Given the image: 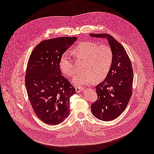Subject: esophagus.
Here are the masks:
<instances>
[{"label":"esophagus","instance_id":"obj_1","mask_svg":"<svg viewBox=\"0 0 154 154\" xmlns=\"http://www.w3.org/2000/svg\"><path fill=\"white\" fill-rule=\"evenodd\" d=\"M75 89H76V92H78V93H79V92H82V91L84 90L83 88L80 87H76Z\"/></svg>","mask_w":154,"mask_h":154}]
</instances>
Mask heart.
I'll return each instance as SVG.
<instances>
[{"instance_id": "b5f03b06", "label": "heart", "mask_w": 154, "mask_h": 154, "mask_svg": "<svg viewBox=\"0 0 154 154\" xmlns=\"http://www.w3.org/2000/svg\"><path fill=\"white\" fill-rule=\"evenodd\" d=\"M78 58L85 59L83 72L77 73L73 82L78 85H88L94 82L103 80L107 76L112 63L113 54L110 47L98 45L93 42L79 43L73 50ZM63 72L67 76H73L75 68L70 56L64 54L60 62Z\"/></svg>"}]
</instances>
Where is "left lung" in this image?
Here are the masks:
<instances>
[{"label":"left lung","instance_id":"obj_1","mask_svg":"<svg viewBox=\"0 0 154 154\" xmlns=\"http://www.w3.org/2000/svg\"><path fill=\"white\" fill-rule=\"evenodd\" d=\"M89 35L107 39L112 52L110 71L105 79L96 86L98 100L91 107L93 116L97 119L111 121L124 111L132 95V63L123 46L110 34H90Z\"/></svg>","mask_w":154,"mask_h":154}]
</instances>
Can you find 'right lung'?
I'll return each mask as SVG.
<instances>
[{
  "mask_svg": "<svg viewBox=\"0 0 154 154\" xmlns=\"http://www.w3.org/2000/svg\"><path fill=\"white\" fill-rule=\"evenodd\" d=\"M78 39L57 37L42 42L32 50L27 64L25 87L37 117L44 123H62L70 112V97L75 88L60 69L62 54Z\"/></svg>",
  "mask_w": 154,
  "mask_h": 154,
  "instance_id": "right-lung-1",
  "label": "right lung"
}]
</instances>
